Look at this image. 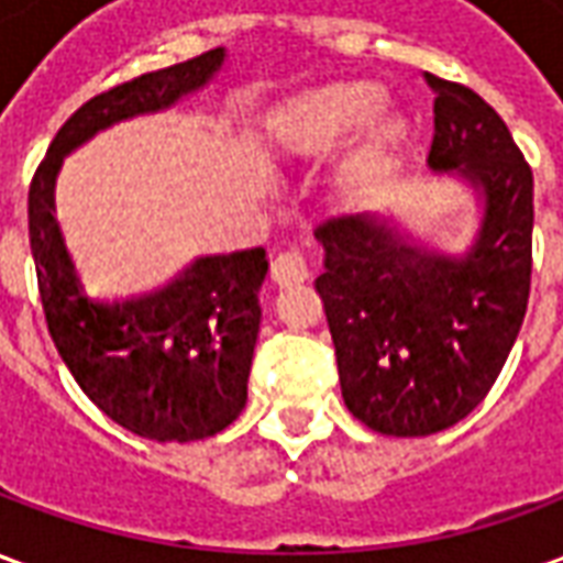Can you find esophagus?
Instances as JSON below:
<instances>
[{
  "mask_svg": "<svg viewBox=\"0 0 563 563\" xmlns=\"http://www.w3.org/2000/svg\"><path fill=\"white\" fill-rule=\"evenodd\" d=\"M310 277V268H307V258L295 250H286L280 256L271 262V280L277 286H298Z\"/></svg>",
  "mask_w": 563,
  "mask_h": 563,
  "instance_id": "34e87169",
  "label": "esophagus"
}]
</instances>
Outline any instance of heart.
Wrapping results in <instances>:
<instances>
[{
    "label": "heart",
    "mask_w": 563,
    "mask_h": 563,
    "mask_svg": "<svg viewBox=\"0 0 563 563\" xmlns=\"http://www.w3.org/2000/svg\"><path fill=\"white\" fill-rule=\"evenodd\" d=\"M383 102L386 92L371 80H341L301 92L271 117V144L283 159L319 162L362 132L338 168V186L343 196H365L410 132L404 114H379Z\"/></svg>",
    "instance_id": "obj_1"
}]
</instances>
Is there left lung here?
<instances>
[{"label":"left lung","instance_id":"obj_1","mask_svg":"<svg viewBox=\"0 0 563 563\" xmlns=\"http://www.w3.org/2000/svg\"><path fill=\"white\" fill-rule=\"evenodd\" d=\"M434 92L428 168L473 192L471 244L449 253L389 213L338 217L317 229L343 404L391 437L437 434L495 386L531 292L533 177L495 108L424 71Z\"/></svg>","mask_w":563,"mask_h":563}]
</instances>
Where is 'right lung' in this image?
Segmentation results:
<instances>
[{
	"instance_id": "1",
	"label": "right lung",
	"mask_w": 563,
	"mask_h": 563,
	"mask_svg": "<svg viewBox=\"0 0 563 563\" xmlns=\"http://www.w3.org/2000/svg\"><path fill=\"white\" fill-rule=\"evenodd\" d=\"M225 66V51L150 71L80 104L30 186V246L44 317L63 362L108 419L156 443L205 440L241 416L256 350L262 246L198 256L172 283L132 298H92L56 222L68 153L104 129L172 111Z\"/></svg>"
}]
</instances>
